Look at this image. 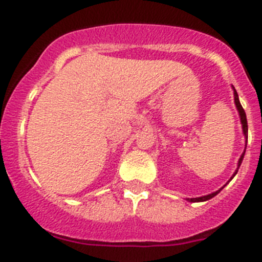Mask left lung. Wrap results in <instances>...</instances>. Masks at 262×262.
I'll use <instances>...</instances> for the list:
<instances>
[{"instance_id":"obj_1","label":"left lung","mask_w":262,"mask_h":262,"mask_svg":"<svg viewBox=\"0 0 262 262\" xmlns=\"http://www.w3.org/2000/svg\"><path fill=\"white\" fill-rule=\"evenodd\" d=\"M233 96H235L236 108H237V111H239L240 120H242L243 133H244L245 139H248V123H247V115H245V111H244V108H243L242 103H240L239 96H237V92H236L235 89H233ZM244 155H245V149H244V152H243V155H242V156H240V159H239V163H237V169H239V166L242 165V161H243V159H244ZM236 173H237V170H236V172L233 173V176H235ZM233 176H232V177H231V180H232V178H233ZM221 190H222V189H221ZM221 190H217V191H215V193L209 194V195L200 196V198H190V200H187V201H190V202H203V201H207V200H210V198H212V196L216 195V194L219 193V191H221Z\"/></svg>"}]
</instances>
